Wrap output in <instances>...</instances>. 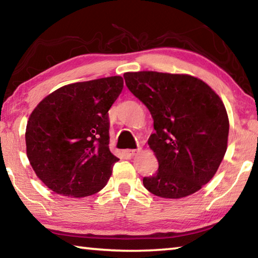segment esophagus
<instances>
[{
    "label": "esophagus",
    "instance_id": "1",
    "mask_svg": "<svg viewBox=\"0 0 258 258\" xmlns=\"http://www.w3.org/2000/svg\"><path fill=\"white\" fill-rule=\"evenodd\" d=\"M139 151H140V149H127V150H125V154L128 157H133L134 155H137Z\"/></svg>",
    "mask_w": 258,
    "mask_h": 258
}]
</instances>
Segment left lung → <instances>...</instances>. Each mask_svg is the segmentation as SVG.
Masks as SVG:
<instances>
[{
	"label": "left lung",
	"instance_id": "obj_1",
	"mask_svg": "<svg viewBox=\"0 0 258 258\" xmlns=\"http://www.w3.org/2000/svg\"><path fill=\"white\" fill-rule=\"evenodd\" d=\"M124 80L149 109L156 131L148 145L159 167L143 177V185L171 199L202 189L215 175L228 147L229 118L220 97L190 75L138 72L125 73Z\"/></svg>",
	"mask_w": 258,
	"mask_h": 258
}]
</instances>
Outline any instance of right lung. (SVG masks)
<instances>
[{
  "label": "right lung",
  "mask_w": 258,
  "mask_h": 258,
  "mask_svg": "<svg viewBox=\"0 0 258 258\" xmlns=\"http://www.w3.org/2000/svg\"><path fill=\"white\" fill-rule=\"evenodd\" d=\"M120 76L74 83L47 95L26 127L27 157L55 194L81 198L99 192L119 159L109 150V109L123 90Z\"/></svg>",
  "instance_id": "add662e5"
}]
</instances>
